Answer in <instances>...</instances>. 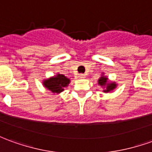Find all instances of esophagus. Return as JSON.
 <instances>
[{
    "instance_id": "esophagus-1",
    "label": "esophagus",
    "mask_w": 152,
    "mask_h": 152,
    "mask_svg": "<svg viewBox=\"0 0 152 152\" xmlns=\"http://www.w3.org/2000/svg\"><path fill=\"white\" fill-rule=\"evenodd\" d=\"M78 78H80V79H83V78H85V75H84V74H79V75H78Z\"/></svg>"
}]
</instances>
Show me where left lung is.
<instances>
[{
  "mask_svg": "<svg viewBox=\"0 0 152 152\" xmlns=\"http://www.w3.org/2000/svg\"><path fill=\"white\" fill-rule=\"evenodd\" d=\"M98 84L99 86L103 87H105L106 89L104 91V92H109V91H113V89H115L117 86V84L115 82H108V78L105 76H101L98 80Z\"/></svg>",
  "mask_w": 152,
  "mask_h": 152,
  "instance_id": "1",
  "label": "left lung"
}]
</instances>
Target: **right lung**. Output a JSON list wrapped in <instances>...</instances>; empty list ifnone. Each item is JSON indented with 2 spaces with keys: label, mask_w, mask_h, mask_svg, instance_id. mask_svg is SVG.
Here are the masks:
<instances>
[{
  "label": "right lung",
  "mask_w": 152,
  "mask_h": 152,
  "mask_svg": "<svg viewBox=\"0 0 152 152\" xmlns=\"http://www.w3.org/2000/svg\"><path fill=\"white\" fill-rule=\"evenodd\" d=\"M70 79L62 74H58L57 76L51 77L49 79L44 80L43 85L48 91L53 93L59 94L64 91V88L68 86Z\"/></svg>",
  "instance_id": "add662e5"
}]
</instances>
